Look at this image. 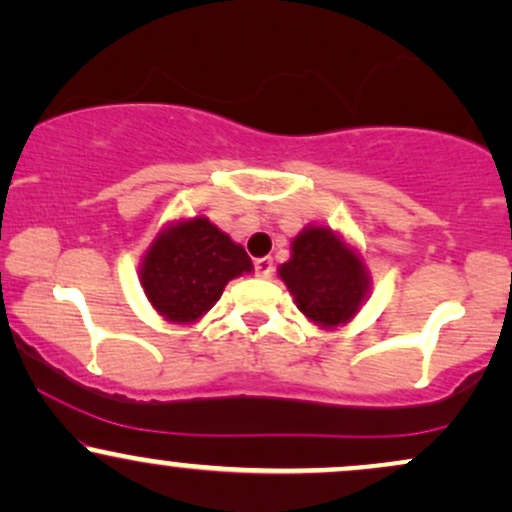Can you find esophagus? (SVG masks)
I'll return each mask as SVG.
<instances>
[{
    "label": "esophagus",
    "instance_id": "34e87169",
    "mask_svg": "<svg viewBox=\"0 0 512 512\" xmlns=\"http://www.w3.org/2000/svg\"><path fill=\"white\" fill-rule=\"evenodd\" d=\"M272 272H274L272 257H260V260H255V274L260 276V279H267Z\"/></svg>",
    "mask_w": 512,
    "mask_h": 512
}]
</instances>
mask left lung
Segmentation results:
<instances>
[{"label": "left lung", "instance_id": "obj_1", "mask_svg": "<svg viewBox=\"0 0 512 512\" xmlns=\"http://www.w3.org/2000/svg\"><path fill=\"white\" fill-rule=\"evenodd\" d=\"M296 308L315 325L334 330L358 313L370 291L361 255L327 226H305L279 267Z\"/></svg>", "mask_w": 512, "mask_h": 512}]
</instances>
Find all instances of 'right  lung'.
<instances>
[{
    "instance_id": "add662e5",
    "label": "right lung",
    "mask_w": 512,
    "mask_h": 512,
    "mask_svg": "<svg viewBox=\"0 0 512 512\" xmlns=\"http://www.w3.org/2000/svg\"><path fill=\"white\" fill-rule=\"evenodd\" d=\"M248 272L252 262L243 245L207 216H192L158 231L139 267V281L163 320L190 325L214 308L228 281Z\"/></svg>"
}]
</instances>
